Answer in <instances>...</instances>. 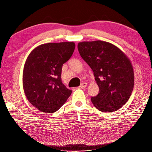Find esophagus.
<instances>
[{
    "instance_id": "esophagus-1",
    "label": "esophagus",
    "mask_w": 152,
    "mask_h": 152,
    "mask_svg": "<svg viewBox=\"0 0 152 152\" xmlns=\"http://www.w3.org/2000/svg\"><path fill=\"white\" fill-rule=\"evenodd\" d=\"M87 83H86V82H83V83L80 84V88L84 89V88H86V87H87Z\"/></svg>"
}]
</instances>
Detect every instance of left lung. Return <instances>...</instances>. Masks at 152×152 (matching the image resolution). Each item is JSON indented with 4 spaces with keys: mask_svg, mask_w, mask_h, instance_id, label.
<instances>
[{
    "mask_svg": "<svg viewBox=\"0 0 152 152\" xmlns=\"http://www.w3.org/2000/svg\"><path fill=\"white\" fill-rule=\"evenodd\" d=\"M78 50L94 73L99 93L91 102L99 111L112 112L129 99L134 75L131 60L115 45L102 40L81 42Z\"/></svg>",
    "mask_w": 152,
    "mask_h": 152,
    "instance_id": "8db88e82",
    "label": "left lung"
}]
</instances>
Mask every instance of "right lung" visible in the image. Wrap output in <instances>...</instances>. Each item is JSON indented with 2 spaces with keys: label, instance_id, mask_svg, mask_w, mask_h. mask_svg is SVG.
<instances>
[{
  "label": "right lung",
  "instance_id": "obj_1",
  "mask_svg": "<svg viewBox=\"0 0 152 152\" xmlns=\"http://www.w3.org/2000/svg\"><path fill=\"white\" fill-rule=\"evenodd\" d=\"M73 42L41 44L31 50L23 72V86L28 102L39 111L51 113L61 107L72 91L61 79L63 65L72 56Z\"/></svg>",
  "mask_w": 152,
  "mask_h": 152
}]
</instances>
